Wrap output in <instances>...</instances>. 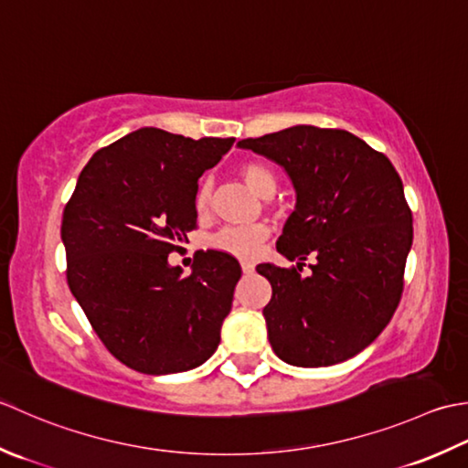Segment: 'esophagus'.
<instances>
[{
    "label": "esophagus",
    "mask_w": 468,
    "mask_h": 468,
    "mask_svg": "<svg viewBox=\"0 0 468 468\" xmlns=\"http://www.w3.org/2000/svg\"><path fill=\"white\" fill-rule=\"evenodd\" d=\"M240 266H242L244 274H250V272H254V264H252L250 261H242V262H240Z\"/></svg>",
    "instance_id": "34e87169"
}]
</instances>
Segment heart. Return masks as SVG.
<instances>
[{"label": "heart", "mask_w": 468, "mask_h": 468, "mask_svg": "<svg viewBox=\"0 0 468 468\" xmlns=\"http://www.w3.org/2000/svg\"><path fill=\"white\" fill-rule=\"evenodd\" d=\"M238 176L242 177L244 184L261 197H271L276 189L274 171L261 164V161H244L238 165ZM214 189L207 179H204L197 187L196 194V209L199 216H204L212 207ZM269 238V230L264 226H228L212 238V246L218 250L230 252L236 256H252L259 252V248Z\"/></svg>", "instance_id": "1"}]
</instances>
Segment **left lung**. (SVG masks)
I'll return each instance as SVG.
<instances>
[{
  "label": "left lung",
  "mask_w": 468,
  "mask_h": 468,
  "mask_svg": "<svg viewBox=\"0 0 468 468\" xmlns=\"http://www.w3.org/2000/svg\"><path fill=\"white\" fill-rule=\"evenodd\" d=\"M238 145L282 165L297 189L276 242L297 266H256L272 287L262 314L274 354L299 367L357 356L386 329L404 291L414 232L396 167L343 129L297 125ZM309 255L318 261L303 277Z\"/></svg>",
  "instance_id": "left-lung-1"
}]
</instances>
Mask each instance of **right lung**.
Listing matches in <instances>:
<instances>
[{
    "label": "right lung",
    "mask_w": 468,
    "mask_h": 468,
    "mask_svg": "<svg viewBox=\"0 0 468 468\" xmlns=\"http://www.w3.org/2000/svg\"><path fill=\"white\" fill-rule=\"evenodd\" d=\"M232 143L133 131L92 155L64 207L69 287L104 347L141 374L194 369L220 343L240 264L197 250L184 276L167 256L197 226V179Z\"/></svg>",
    "instance_id": "right-lung-1"
}]
</instances>
